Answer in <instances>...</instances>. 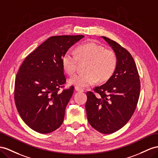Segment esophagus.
Masks as SVG:
<instances>
[{
	"instance_id": "1",
	"label": "esophagus",
	"mask_w": 158,
	"mask_h": 158,
	"mask_svg": "<svg viewBox=\"0 0 158 158\" xmlns=\"http://www.w3.org/2000/svg\"><path fill=\"white\" fill-rule=\"evenodd\" d=\"M75 91H79V92H83L84 91V89H83V88L80 87H78V86H76L75 87Z\"/></svg>"
}]
</instances>
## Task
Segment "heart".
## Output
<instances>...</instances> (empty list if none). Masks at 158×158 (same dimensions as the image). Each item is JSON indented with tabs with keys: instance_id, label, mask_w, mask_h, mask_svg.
<instances>
[{
	"instance_id": "1",
	"label": "heart",
	"mask_w": 158,
	"mask_h": 158,
	"mask_svg": "<svg viewBox=\"0 0 158 158\" xmlns=\"http://www.w3.org/2000/svg\"><path fill=\"white\" fill-rule=\"evenodd\" d=\"M80 62L87 61L84 70L86 72L77 74L69 80L70 84L81 87L94 85L99 80L106 81L114 75L118 59L115 52L110 48H105L95 42L85 43L76 48L75 52L68 51L63 56L62 65L69 75L75 73Z\"/></svg>"
}]
</instances>
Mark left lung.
<instances>
[{"mask_svg": "<svg viewBox=\"0 0 158 158\" xmlns=\"http://www.w3.org/2000/svg\"><path fill=\"white\" fill-rule=\"evenodd\" d=\"M115 52L116 69L107 81L87 91V120L97 131L110 134L126 124L134 113L140 94V80L131 55L119 43L103 37Z\"/></svg>", "mask_w": 158, "mask_h": 158, "instance_id": "obj_1", "label": "left lung"}]
</instances>
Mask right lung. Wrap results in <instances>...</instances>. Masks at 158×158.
Instances as JSON below:
<instances>
[{
	"instance_id": "add662e5",
	"label": "right lung",
	"mask_w": 158,
	"mask_h": 158,
	"mask_svg": "<svg viewBox=\"0 0 158 158\" xmlns=\"http://www.w3.org/2000/svg\"><path fill=\"white\" fill-rule=\"evenodd\" d=\"M83 37L52 36L28 55L20 67L15 79V102L24 122L34 131L48 133L62 125L74 91L73 86L64 89L66 78L62 58Z\"/></svg>"
}]
</instances>
